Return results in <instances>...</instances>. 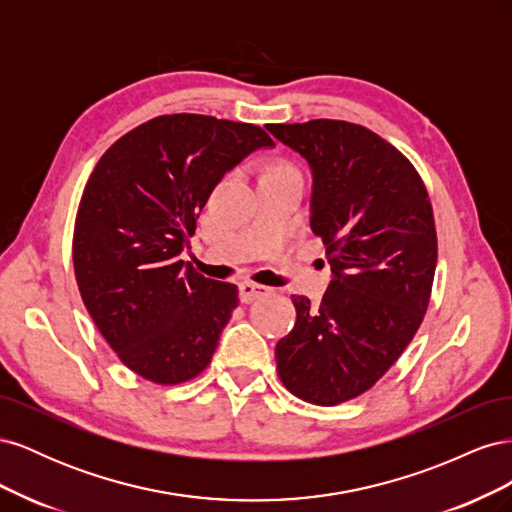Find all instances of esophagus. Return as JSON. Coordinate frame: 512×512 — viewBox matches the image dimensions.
<instances>
[{
    "mask_svg": "<svg viewBox=\"0 0 512 512\" xmlns=\"http://www.w3.org/2000/svg\"><path fill=\"white\" fill-rule=\"evenodd\" d=\"M269 292H271V288L256 284V282H241L239 284V297L243 303H252L260 297H265V294H269Z\"/></svg>",
    "mask_w": 512,
    "mask_h": 512,
    "instance_id": "34e87169",
    "label": "esophagus"
}]
</instances>
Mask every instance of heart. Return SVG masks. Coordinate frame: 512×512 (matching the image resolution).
Returning a JSON list of instances; mask_svg holds the SVG:
<instances>
[{"instance_id": "obj_1", "label": "heart", "mask_w": 512, "mask_h": 512, "mask_svg": "<svg viewBox=\"0 0 512 512\" xmlns=\"http://www.w3.org/2000/svg\"><path fill=\"white\" fill-rule=\"evenodd\" d=\"M286 168H290L288 164H280V166H275V168H271V170H286Z\"/></svg>"}]
</instances>
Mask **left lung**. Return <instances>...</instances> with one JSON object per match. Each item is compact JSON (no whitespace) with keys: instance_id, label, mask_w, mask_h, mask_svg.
<instances>
[{"instance_id":"8db88e82","label":"left lung","mask_w":512,"mask_h":512,"mask_svg":"<svg viewBox=\"0 0 512 512\" xmlns=\"http://www.w3.org/2000/svg\"><path fill=\"white\" fill-rule=\"evenodd\" d=\"M267 128L312 166V230L335 275L320 305L292 294L277 374L307 404L337 406L369 391L421 327L438 262L431 200L404 153L359 123Z\"/></svg>"}]
</instances>
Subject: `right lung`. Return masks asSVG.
<instances>
[{
  "mask_svg": "<svg viewBox=\"0 0 512 512\" xmlns=\"http://www.w3.org/2000/svg\"><path fill=\"white\" fill-rule=\"evenodd\" d=\"M254 123L153 117L104 151L74 220V277L119 361L162 386L203 374L239 288L179 258L211 190L247 153L271 147Z\"/></svg>",
  "mask_w": 512,
  "mask_h": 512,
  "instance_id": "right-lung-1",
  "label": "right lung"
}]
</instances>
